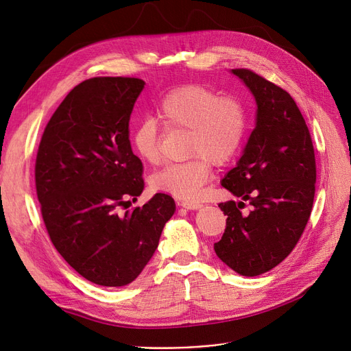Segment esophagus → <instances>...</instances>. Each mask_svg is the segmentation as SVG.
I'll list each match as a JSON object with an SVG mask.
<instances>
[{
  "label": "esophagus",
  "mask_w": 351,
  "mask_h": 351,
  "mask_svg": "<svg viewBox=\"0 0 351 351\" xmlns=\"http://www.w3.org/2000/svg\"><path fill=\"white\" fill-rule=\"evenodd\" d=\"M179 205L186 208V209H199V208L202 206V204H199V202H192V201H180Z\"/></svg>",
  "instance_id": "esophagus-1"
}]
</instances>
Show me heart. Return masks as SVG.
I'll return each mask as SVG.
<instances>
[{
    "instance_id": "obj_1",
    "label": "heart",
    "mask_w": 351,
    "mask_h": 351,
    "mask_svg": "<svg viewBox=\"0 0 351 351\" xmlns=\"http://www.w3.org/2000/svg\"><path fill=\"white\" fill-rule=\"evenodd\" d=\"M156 116L165 129L188 130L180 163H171L152 175L155 191L180 199L197 197L208 182L212 162L222 165L239 149L247 130V109L235 96H219L204 84H182L160 99ZM132 145L142 160L158 165L162 159L160 130L154 119H143L132 130Z\"/></svg>"
}]
</instances>
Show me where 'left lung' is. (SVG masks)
Returning a JSON list of instances; mask_svg holds the SVG:
<instances>
[{"label": "left lung", "instance_id": "left-lung-1", "mask_svg": "<svg viewBox=\"0 0 351 351\" xmlns=\"http://www.w3.org/2000/svg\"><path fill=\"white\" fill-rule=\"evenodd\" d=\"M232 74L254 95L256 121L221 182L239 201L219 204L228 218L213 250L239 276L255 277L285 260L301 238L314 202L315 156L306 120L284 88L248 69Z\"/></svg>", "mask_w": 351, "mask_h": 351}]
</instances>
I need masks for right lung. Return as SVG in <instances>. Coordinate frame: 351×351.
<instances>
[{"mask_svg":"<svg viewBox=\"0 0 351 351\" xmlns=\"http://www.w3.org/2000/svg\"><path fill=\"white\" fill-rule=\"evenodd\" d=\"M145 82L93 77L75 86L44 129L36 159L43 221L56 250L82 277L103 287L138 278L154 256L173 197L156 193L120 213L143 192L129 120Z\"/></svg>","mask_w":351,"mask_h":351,"instance_id":"1","label":"right lung"}]
</instances>
